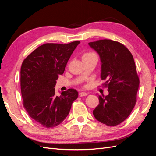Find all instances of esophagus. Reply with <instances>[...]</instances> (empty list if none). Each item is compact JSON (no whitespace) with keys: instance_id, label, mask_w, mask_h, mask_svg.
<instances>
[{"instance_id":"34e87169","label":"esophagus","mask_w":156,"mask_h":156,"mask_svg":"<svg viewBox=\"0 0 156 156\" xmlns=\"http://www.w3.org/2000/svg\"><path fill=\"white\" fill-rule=\"evenodd\" d=\"M88 95V93H86V92H79V96L80 97H83V96H86Z\"/></svg>"}]
</instances>
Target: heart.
<instances>
[{
	"label": "heart",
	"instance_id": "b5f03b06",
	"mask_svg": "<svg viewBox=\"0 0 156 156\" xmlns=\"http://www.w3.org/2000/svg\"><path fill=\"white\" fill-rule=\"evenodd\" d=\"M93 55H96L94 53H92V52H89V53H87L85 54H84L83 56V58L88 57V56H93Z\"/></svg>",
	"mask_w": 156,
	"mask_h": 156
}]
</instances>
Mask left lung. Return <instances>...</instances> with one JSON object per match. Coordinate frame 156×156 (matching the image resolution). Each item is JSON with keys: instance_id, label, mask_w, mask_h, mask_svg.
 I'll use <instances>...</instances> for the list:
<instances>
[{"instance_id": "left-lung-1", "label": "left lung", "mask_w": 156, "mask_h": 156, "mask_svg": "<svg viewBox=\"0 0 156 156\" xmlns=\"http://www.w3.org/2000/svg\"><path fill=\"white\" fill-rule=\"evenodd\" d=\"M88 45L100 55L101 78L106 81V96H99V105L93 111L96 119L115 126L131 114L136 101L139 79L133 55L126 46L111 40H100Z\"/></svg>"}]
</instances>
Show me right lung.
I'll use <instances>...</instances> for the list:
<instances>
[{"label": "right lung", "instance_id": "add662e5", "mask_svg": "<svg viewBox=\"0 0 156 156\" xmlns=\"http://www.w3.org/2000/svg\"><path fill=\"white\" fill-rule=\"evenodd\" d=\"M79 43L75 41L68 44H45L32 52L22 63L23 107L30 118L47 128L62 123L78 97L77 91L73 88L56 96L55 87Z\"/></svg>", "mask_w": 156, "mask_h": 156}]
</instances>
